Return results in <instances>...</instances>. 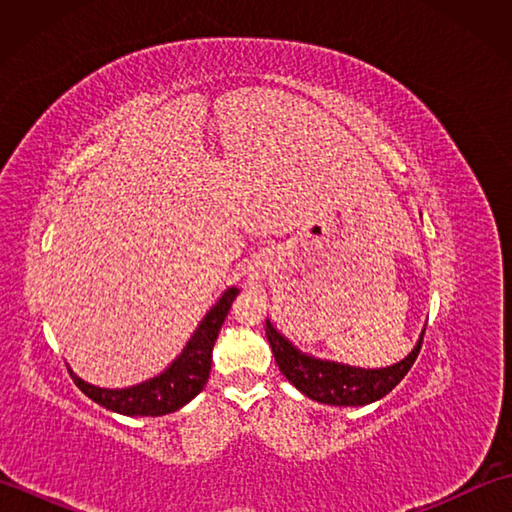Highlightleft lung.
Instances as JSON below:
<instances>
[{"instance_id":"1","label":"left lung","mask_w":512,"mask_h":512,"mask_svg":"<svg viewBox=\"0 0 512 512\" xmlns=\"http://www.w3.org/2000/svg\"><path fill=\"white\" fill-rule=\"evenodd\" d=\"M266 336L270 347H273L279 372L303 396L332 407H365L385 398L407 376L420 352L424 330L420 332L413 350L402 361L374 369L330 361V358H319L303 352L270 319H266Z\"/></svg>"}]
</instances>
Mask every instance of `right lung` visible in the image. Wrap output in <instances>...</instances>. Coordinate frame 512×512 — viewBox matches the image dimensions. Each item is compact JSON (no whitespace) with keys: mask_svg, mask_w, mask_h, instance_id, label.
<instances>
[{"mask_svg":"<svg viewBox=\"0 0 512 512\" xmlns=\"http://www.w3.org/2000/svg\"><path fill=\"white\" fill-rule=\"evenodd\" d=\"M237 295V286H228L222 297L213 303V308L204 314L191 339L182 347V352L154 378L129 387L110 389L88 383L68 367L74 385L96 405L121 413V416H167V413L182 409L200 394L206 380H209L213 345Z\"/></svg>","mask_w":512,"mask_h":512,"instance_id":"obj_1","label":"right lung"}]
</instances>
